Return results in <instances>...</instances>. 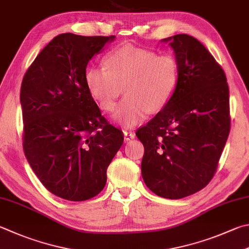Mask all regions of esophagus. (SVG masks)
Segmentation results:
<instances>
[{
  "instance_id": "34e87169",
  "label": "esophagus",
  "mask_w": 249,
  "mask_h": 249,
  "mask_svg": "<svg viewBox=\"0 0 249 249\" xmlns=\"http://www.w3.org/2000/svg\"><path fill=\"white\" fill-rule=\"evenodd\" d=\"M124 141H126V142L130 140L134 139V137H135V134H134V132H132V131H124Z\"/></svg>"
}]
</instances>
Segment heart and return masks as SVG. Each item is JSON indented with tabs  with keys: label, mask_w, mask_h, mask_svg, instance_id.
I'll use <instances>...</instances> for the list:
<instances>
[{
	"label": "heart",
	"mask_w": 249,
	"mask_h": 249,
	"mask_svg": "<svg viewBox=\"0 0 249 249\" xmlns=\"http://www.w3.org/2000/svg\"><path fill=\"white\" fill-rule=\"evenodd\" d=\"M87 89L101 109L114 110L125 94L114 119L124 126L137 125L170 103L179 81L175 56L125 45L106 56L104 67H90L84 74Z\"/></svg>",
	"instance_id": "heart-1"
}]
</instances>
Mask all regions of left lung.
Here are the masks:
<instances>
[{"instance_id": "left-lung-1", "label": "left lung", "mask_w": 249, "mask_h": 249, "mask_svg": "<svg viewBox=\"0 0 249 249\" xmlns=\"http://www.w3.org/2000/svg\"><path fill=\"white\" fill-rule=\"evenodd\" d=\"M179 81L169 104L137 131L144 145L142 177L155 194L186 197L208 184L231 128L227 77L210 52L189 35L170 41Z\"/></svg>"}]
</instances>
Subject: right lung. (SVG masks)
Masks as SVG:
<instances>
[{"label":"right lung","mask_w":249,"mask_h":249,"mask_svg":"<svg viewBox=\"0 0 249 249\" xmlns=\"http://www.w3.org/2000/svg\"><path fill=\"white\" fill-rule=\"evenodd\" d=\"M109 36L62 34L36 56L20 88L22 147L37 179L60 198L82 201L104 189L124 143L87 89L89 60Z\"/></svg>","instance_id":"add662e5"}]
</instances>
